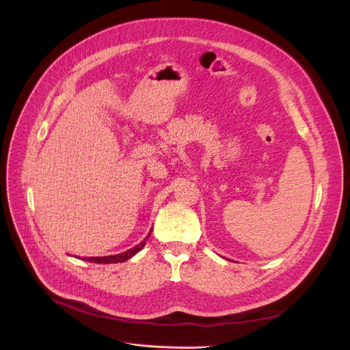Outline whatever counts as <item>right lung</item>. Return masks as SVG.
I'll return each mask as SVG.
<instances>
[{
	"label": "right lung",
	"mask_w": 350,
	"mask_h": 350,
	"mask_svg": "<svg viewBox=\"0 0 350 350\" xmlns=\"http://www.w3.org/2000/svg\"><path fill=\"white\" fill-rule=\"evenodd\" d=\"M150 232H152V230H150ZM149 237H150V234L147 235V237L144 238V241H142V242L139 243V245H135L134 248H131V250H129V251H125V252L116 254V256H107V257H86V258H83V260L90 261V262H98V264L124 262V261H126V260H130L133 256H135L137 252L143 250V247L146 245V242H147V239H149Z\"/></svg>",
	"instance_id": "right-lung-1"
}]
</instances>
